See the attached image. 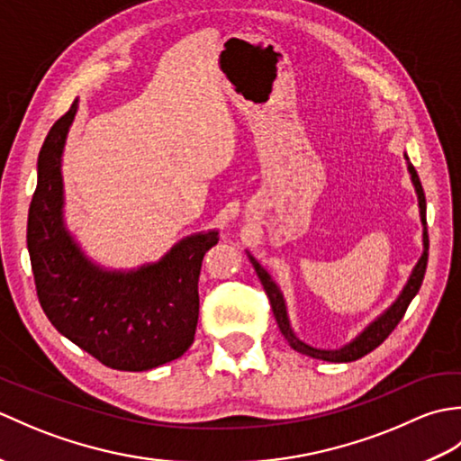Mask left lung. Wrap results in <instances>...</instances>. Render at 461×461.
Returning <instances> with one entry per match:
<instances>
[{"mask_svg":"<svg viewBox=\"0 0 461 461\" xmlns=\"http://www.w3.org/2000/svg\"><path fill=\"white\" fill-rule=\"evenodd\" d=\"M406 160H408V156H406ZM408 170H410V174H412V182H414V188H416V194H418V203H420V218H422V223H424V253H422V258H420V261L416 263V267L412 271V276H410L404 291L400 293V297L393 303V307H390L384 312V315H380L375 322H370V325L365 330H362L355 340L348 342V345H345L342 348H339V350H321V348H312V347L305 345L303 340H299L295 337V332L291 330L285 301H283V295H281L279 287L276 285V281H273L269 273L249 256L253 267H256V271H258V277L261 281V285H263V289H266L267 297H269L273 315H276L281 335L287 339L291 348H295L297 352H301V355H307V357L319 358V360H329V362L358 360L365 355H368V352L375 350L376 347H380L382 342L388 339L390 332L396 329L398 322L402 321L404 312L410 305V301L416 297V293L420 291V285H422V281H424V273H426V266H428V248H429L428 223H426V195H424V190H422V182H420L418 172L410 162H408Z\"/></svg>","mask_w":461,"mask_h":461,"instance_id":"1","label":"left lung"}]
</instances>
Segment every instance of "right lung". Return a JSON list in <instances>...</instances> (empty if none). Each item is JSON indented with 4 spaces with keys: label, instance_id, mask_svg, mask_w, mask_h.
<instances>
[{
    "label": "right lung",
    "instance_id": "1",
    "mask_svg": "<svg viewBox=\"0 0 461 461\" xmlns=\"http://www.w3.org/2000/svg\"><path fill=\"white\" fill-rule=\"evenodd\" d=\"M77 101L49 131L37 160L27 249L51 325L114 370H150L190 348L200 312L198 279L218 231L182 240L166 258L131 273L93 266L63 225L61 154Z\"/></svg>",
    "mask_w": 461,
    "mask_h": 461
}]
</instances>
